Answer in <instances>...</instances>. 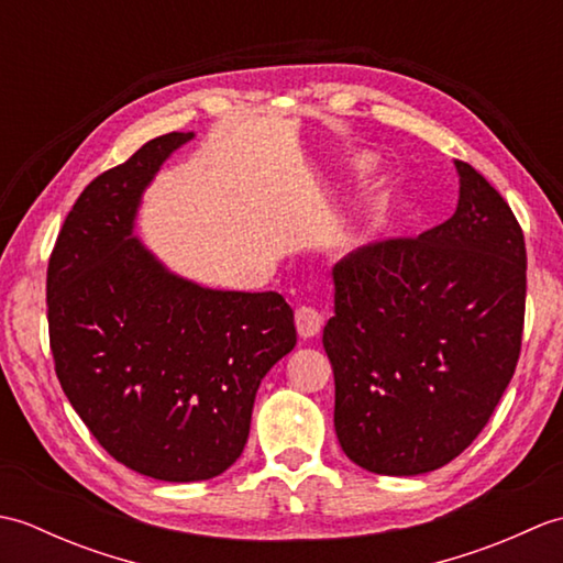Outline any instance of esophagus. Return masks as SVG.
<instances>
[{
  "label": "esophagus",
  "instance_id": "34e87169",
  "mask_svg": "<svg viewBox=\"0 0 563 563\" xmlns=\"http://www.w3.org/2000/svg\"><path fill=\"white\" fill-rule=\"evenodd\" d=\"M295 324H297V333H300L302 339H312L321 331V327H324V314H321L317 307L302 305L295 309Z\"/></svg>",
  "mask_w": 563,
  "mask_h": 563
}]
</instances>
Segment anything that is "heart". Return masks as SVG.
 I'll use <instances>...</instances> for the list:
<instances>
[{
	"mask_svg": "<svg viewBox=\"0 0 563 563\" xmlns=\"http://www.w3.org/2000/svg\"><path fill=\"white\" fill-rule=\"evenodd\" d=\"M363 166H367V164H363Z\"/></svg>",
	"mask_w": 563,
	"mask_h": 563,
	"instance_id": "b5f03b06",
	"label": "heart"
}]
</instances>
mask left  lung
<instances>
[{
    "mask_svg": "<svg viewBox=\"0 0 563 563\" xmlns=\"http://www.w3.org/2000/svg\"><path fill=\"white\" fill-rule=\"evenodd\" d=\"M450 220L389 236L333 268L324 349L333 426L367 472H433L472 445L516 373L528 290L525 234L504 196L466 162Z\"/></svg>",
    "mask_w": 563,
    "mask_h": 563,
    "instance_id": "8db88e82",
    "label": "left lung"
}]
</instances>
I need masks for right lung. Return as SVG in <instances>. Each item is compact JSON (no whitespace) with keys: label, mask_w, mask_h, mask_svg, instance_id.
Wrapping results in <instances>:
<instances>
[{"label":"right lung","mask_w":563,"mask_h":563,"mask_svg":"<svg viewBox=\"0 0 563 563\" xmlns=\"http://www.w3.org/2000/svg\"><path fill=\"white\" fill-rule=\"evenodd\" d=\"M190 137H154L93 178L45 283L55 373L84 426L113 460L176 484L236 462L263 375L297 343L283 295L206 290L130 236L142 188Z\"/></svg>","instance_id":"right-lung-1"}]
</instances>
